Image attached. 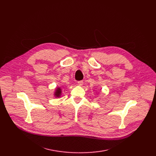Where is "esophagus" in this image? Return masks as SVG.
<instances>
[{
    "mask_svg": "<svg viewBox=\"0 0 156 156\" xmlns=\"http://www.w3.org/2000/svg\"><path fill=\"white\" fill-rule=\"evenodd\" d=\"M78 84L80 86H82L83 84V81H78Z\"/></svg>",
    "mask_w": 156,
    "mask_h": 156,
    "instance_id": "obj_1",
    "label": "esophagus"
}]
</instances>
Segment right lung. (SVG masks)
I'll use <instances>...</instances> for the list:
<instances>
[{"instance_id":"right-lung-1","label":"right lung","mask_w":156,"mask_h":156,"mask_svg":"<svg viewBox=\"0 0 156 156\" xmlns=\"http://www.w3.org/2000/svg\"><path fill=\"white\" fill-rule=\"evenodd\" d=\"M62 95V90L60 87H57L54 92V96L55 98H60Z\"/></svg>"}]
</instances>
